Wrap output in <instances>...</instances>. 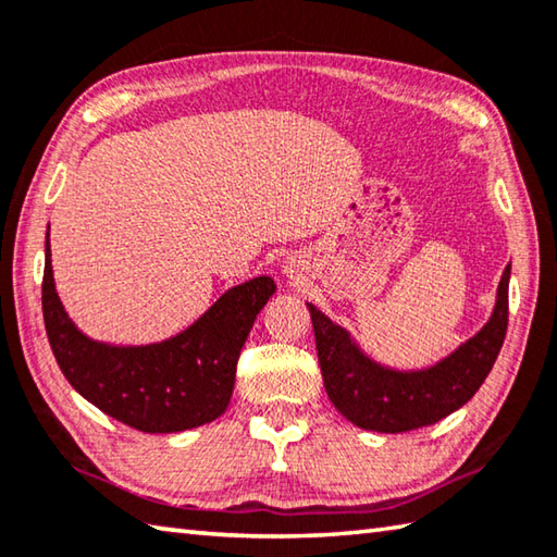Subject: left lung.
Listing matches in <instances>:
<instances>
[{"instance_id": "left-lung-1", "label": "left lung", "mask_w": 557, "mask_h": 557, "mask_svg": "<svg viewBox=\"0 0 557 557\" xmlns=\"http://www.w3.org/2000/svg\"><path fill=\"white\" fill-rule=\"evenodd\" d=\"M509 265L495 311L459 350L420 372H396L362 355L350 333L309 304L325 394L352 424L372 432H408L451 416L483 386L503 350L509 319Z\"/></svg>"}]
</instances>
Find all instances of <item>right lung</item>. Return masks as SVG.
Instances as JSON below:
<instances>
[{
  "label": "right lung",
  "mask_w": 557,
  "mask_h": 557,
  "mask_svg": "<svg viewBox=\"0 0 557 557\" xmlns=\"http://www.w3.org/2000/svg\"><path fill=\"white\" fill-rule=\"evenodd\" d=\"M270 277L224 292L188 331L163 343L115 347L76 331L54 292L50 242L42 270V319L64 379L106 416L139 432L169 434L222 416L238 355L256 315L275 294Z\"/></svg>",
  "instance_id": "right-lung-1"
}]
</instances>
